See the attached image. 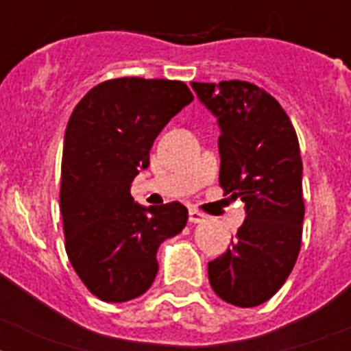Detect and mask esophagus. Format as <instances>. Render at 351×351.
<instances>
[{
  "label": "esophagus",
  "mask_w": 351,
  "mask_h": 351,
  "mask_svg": "<svg viewBox=\"0 0 351 351\" xmlns=\"http://www.w3.org/2000/svg\"><path fill=\"white\" fill-rule=\"evenodd\" d=\"M206 219H208V217L204 213H200L198 209H191V211H189V222H191V224H202Z\"/></svg>",
  "instance_id": "34e87169"
}]
</instances>
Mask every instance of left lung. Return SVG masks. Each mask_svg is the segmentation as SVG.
Here are the masks:
<instances>
[{
    "label": "left lung",
    "instance_id": "left-lung-1",
    "mask_svg": "<svg viewBox=\"0 0 351 351\" xmlns=\"http://www.w3.org/2000/svg\"><path fill=\"white\" fill-rule=\"evenodd\" d=\"M191 87L220 127V187L245 204L237 242L208 264L220 299L253 308L277 293L302 240L304 198L299 140L280 104L250 82Z\"/></svg>",
    "mask_w": 351,
    "mask_h": 351
}]
</instances>
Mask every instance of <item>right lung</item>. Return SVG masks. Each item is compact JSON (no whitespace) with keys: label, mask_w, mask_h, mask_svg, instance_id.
<instances>
[{"label":"right lung","mask_w":351,"mask_h":351,"mask_svg":"<svg viewBox=\"0 0 351 351\" xmlns=\"http://www.w3.org/2000/svg\"><path fill=\"white\" fill-rule=\"evenodd\" d=\"M191 101L184 82L117 78L93 87L69 118L60 189L65 251L106 302L145 293L158 273V245L186 228V206L143 208L131 184L167 121Z\"/></svg>","instance_id":"1"}]
</instances>
